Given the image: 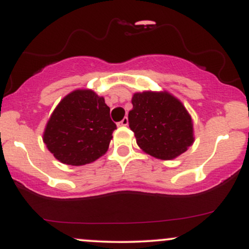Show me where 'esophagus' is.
Returning <instances> with one entry per match:
<instances>
[{"instance_id": "1", "label": "esophagus", "mask_w": 249, "mask_h": 249, "mask_svg": "<svg viewBox=\"0 0 249 249\" xmlns=\"http://www.w3.org/2000/svg\"><path fill=\"white\" fill-rule=\"evenodd\" d=\"M119 125H121V126H127V125H128V119H127V117H125V118H123L122 122H119Z\"/></svg>"}]
</instances>
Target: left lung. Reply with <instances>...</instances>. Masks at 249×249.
Returning a JSON list of instances; mask_svg holds the SVG:
<instances>
[{"label":"left lung","instance_id":"obj_1","mask_svg":"<svg viewBox=\"0 0 249 249\" xmlns=\"http://www.w3.org/2000/svg\"><path fill=\"white\" fill-rule=\"evenodd\" d=\"M132 105L128 124L144 152L171 160L193 144L192 118L182 103L167 91L134 93Z\"/></svg>","mask_w":249,"mask_h":249}]
</instances>
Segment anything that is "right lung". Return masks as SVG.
Wrapping results in <instances>:
<instances>
[{
  "instance_id": "obj_1",
  "label": "right lung",
  "mask_w": 249,
  "mask_h": 249,
  "mask_svg": "<svg viewBox=\"0 0 249 249\" xmlns=\"http://www.w3.org/2000/svg\"><path fill=\"white\" fill-rule=\"evenodd\" d=\"M116 128L104 98L82 89L59 102L47 123L43 142L57 160L81 166L105 154Z\"/></svg>"
}]
</instances>
